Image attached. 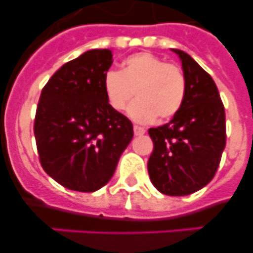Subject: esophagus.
Segmentation results:
<instances>
[{"label":"esophagus","mask_w":253,"mask_h":253,"mask_svg":"<svg viewBox=\"0 0 253 253\" xmlns=\"http://www.w3.org/2000/svg\"><path fill=\"white\" fill-rule=\"evenodd\" d=\"M134 134L135 135H143L145 133V129L142 128V126H139V125H134Z\"/></svg>","instance_id":"1"}]
</instances>
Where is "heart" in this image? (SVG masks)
Returning <instances> with one entry per match:
<instances>
[{"instance_id":"obj_1","label":"heart","mask_w":253,"mask_h":253,"mask_svg":"<svg viewBox=\"0 0 253 253\" xmlns=\"http://www.w3.org/2000/svg\"><path fill=\"white\" fill-rule=\"evenodd\" d=\"M104 91L114 110L122 111L133 98L129 115L138 123L158 117L167 120L182 109L187 94V78L180 66L166 62L150 52H138L123 61L122 71L109 70L104 76Z\"/></svg>"}]
</instances>
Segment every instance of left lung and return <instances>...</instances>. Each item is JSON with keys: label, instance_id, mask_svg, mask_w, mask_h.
Instances as JSON below:
<instances>
[{"label": "left lung", "instance_id": "obj_1", "mask_svg": "<svg viewBox=\"0 0 253 253\" xmlns=\"http://www.w3.org/2000/svg\"><path fill=\"white\" fill-rule=\"evenodd\" d=\"M173 51L182 60L187 94L170 122L148 130L154 145L148 173L161 193L187 196L216 174L226 147V114L210 74L184 51Z\"/></svg>", "mask_w": 253, "mask_h": 253}]
</instances>
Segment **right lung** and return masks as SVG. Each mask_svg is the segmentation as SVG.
<instances>
[{
  "mask_svg": "<svg viewBox=\"0 0 253 253\" xmlns=\"http://www.w3.org/2000/svg\"><path fill=\"white\" fill-rule=\"evenodd\" d=\"M113 64L95 48L62 65L43 86L34 123L41 167L65 188L95 192L113 177L133 138V124L114 110L104 91Z\"/></svg>",
  "mask_w": 253,
  "mask_h": 253,
  "instance_id": "obj_1",
  "label": "right lung"
}]
</instances>
